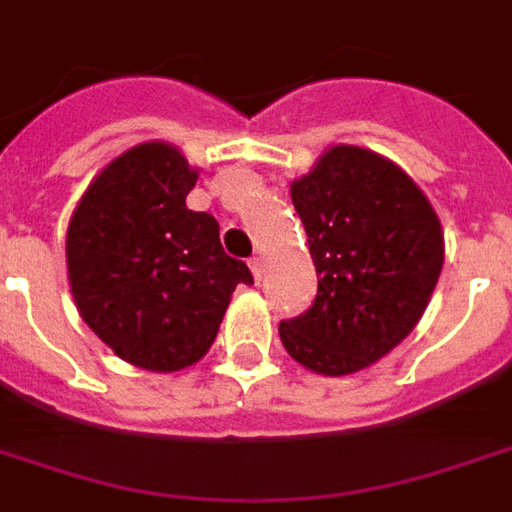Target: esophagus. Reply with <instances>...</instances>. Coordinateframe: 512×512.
Returning a JSON list of instances; mask_svg holds the SVG:
<instances>
[{"mask_svg":"<svg viewBox=\"0 0 512 512\" xmlns=\"http://www.w3.org/2000/svg\"><path fill=\"white\" fill-rule=\"evenodd\" d=\"M249 268H252V276H255V282H260L263 279V274H266V263H263V257L255 255L252 260H249Z\"/></svg>","mask_w":512,"mask_h":512,"instance_id":"esophagus-1","label":"esophagus"}]
</instances>
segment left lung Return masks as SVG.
Wrapping results in <instances>:
<instances>
[{"instance_id":"obj_1","label":"left lung","mask_w":512,"mask_h":512,"mask_svg":"<svg viewBox=\"0 0 512 512\" xmlns=\"http://www.w3.org/2000/svg\"><path fill=\"white\" fill-rule=\"evenodd\" d=\"M290 195L320 279L279 339L312 372H361L426 312L445 260L437 214L399 165L358 146L325 151Z\"/></svg>"}]
</instances>
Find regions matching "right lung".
<instances>
[{
    "mask_svg": "<svg viewBox=\"0 0 512 512\" xmlns=\"http://www.w3.org/2000/svg\"><path fill=\"white\" fill-rule=\"evenodd\" d=\"M198 173L168 143H140L83 192L67 227V271L78 312L119 358L149 372L198 363L217 339L244 260L219 222L189 211Z\"/></svg>",
    "mask_w": 512,
    "mask_h": 512,
    "instance_id": "right-lung-1",
    "label": "right lung"
}]
</instances>
